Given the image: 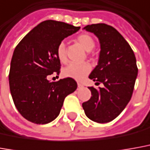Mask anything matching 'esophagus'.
<instances>
[{"label":"esophagus","instance_id":"1","mask_svg":"<svg viewBox=\"0 0 150 150\" xmlns=\"http://www.w3.org/2000/svg\"><path fill=\"white\" fill-rule=\"evenodd\" d=\"M83 83H79L78 82V88H82L83 87Z\"/></svg>","mask_w":150,"mask_h":150}]
</instances>
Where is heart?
Segmentation results:
<instances>
[{
	"mask_svg": "<svg viewBox=\"0 0 150 150\" xmlns=\"http://www.w3.org/2000/svg\"><path fill=\"white\" fill-rule=\"evenodd\" d=\"M76 41L83 47L86 51H92L95 47V42L91 35L88 33H82L77 37ZM57 53L59 61L62 63L67 62L66 44L64 42L59 43L57 49ZM91 71V66L88 62L83 63H71L63 70V75L66 77H70L76 80H81L85 75Z\"/></svg>",
	"mask_w": 150,
	"mask_h": 150,
	"instance_id": "heart-1",
	"label": "heart"
}]
</instances>
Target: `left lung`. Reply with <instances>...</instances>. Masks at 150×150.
I'll use <instances>...</instances> for the list:
<instances>
[{
    "label": "left lung",
    "instance_id": "left-lung-1",
    "mask_svg": "<svg viewBox=\"0 0 150 150\" xmlns=\"http://www.w3.org/2000/svg\"><path fill=\"white\" fill-rule=\"evenodd\" d=\"M100 42L98 63L88 78L103 88L88 87L92 96L82 104L85 115L98 123L114 120L130 102L138 74L131 46L116 28L106 24L87 25Z\"/></svg>",
    "mask_w": 150,
    "mask_h": 150
}]
</instances>
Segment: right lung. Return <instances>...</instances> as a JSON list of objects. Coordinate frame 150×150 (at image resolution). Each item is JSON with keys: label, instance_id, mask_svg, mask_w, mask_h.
<instances>
[{"label": "right lung", "instance_id": "1", "mask_svg": "<svg viewBox=\"0 0 150 150\" xmlns=\"http://www.w3.org/2000/svg\"><path fill=\"white\" fill-rule=\"evenodd\" d=\"M80 27L56 20H45L33 28L16 46L9 74L14 103L26 120L47 124L57 117L65 98L77 88L72 78L50 82L48 76L59 74L57 53L62 41Z\"/></svg>", "mask_w": 150, "mask_h": 150}]
</instances>
